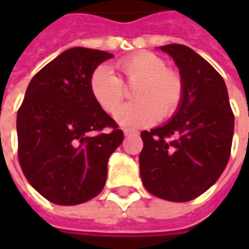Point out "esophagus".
I'll use <instances>...</instances> for the list:
<instances>
[{
	"mask_svg": "<svg viewBox=\"0 0 249 249\" xmlns=\"http://www.w3.org/2000/svg\"><path fill=\"white\" fill-rule=\"evenodd\" d=\"M124 135L128 137V136H132V135H139V132H137V130H133V129H125Z\"/></svg>",
	"mask_w": 249,
	"mask_h": 249,
	"instance_id": "1",
	"label": "esophagus"
}]
</instances>
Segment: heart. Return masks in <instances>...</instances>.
Segmentation results:
<instances>
[{"mask_svg":"<svg viewBox=\"0 0 249 249\" xmlns=\"http://www.w3.org/2000/svg\"><path fill=\"white\" fill-rule=\"evenodd\" d=\"M121 78L107 66H97L90 74L89 89L94 103L112 114L124 98V85H135L132 98L117 110L116 121L124 128H140L168 119L176 113L183 101L184 84L178 71L167 68L165 61L151 52H140L116 62Z\"/></svg>","mask_w":249,"mask_h":249,"instance_id":"b5f03b06","label":"heart"}]
</instances>
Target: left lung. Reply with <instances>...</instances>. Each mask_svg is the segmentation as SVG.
Returning <instances> with one entry per match:
<instances>
[{
    "instance_id": "left-lung-1",
    "label": "left lung",
    "mask_w": 249,
    "mask_h": 249,
    "mask_svg": "<svg viewBox=\"0 0 249 249\" xmlns=\"http://www.w3.org/2000/svg\"><path fill=\"white\" fill-rule=\"evenodd\" d=\"M183 78V101L168 123L141 132L139 157L144 187L157 197L183 203L212 187L228 164L235 116L217 71L191 48L160 46Z\"/></svg>"
}]
</instances>
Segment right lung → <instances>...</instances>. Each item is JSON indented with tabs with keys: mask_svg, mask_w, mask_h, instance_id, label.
Masks as SVG:
<instances>
[{
	"mask_svg": "<svg viewBox=\"0 0 249 249\" xmlns=\"http://www.w3.org/2000/svg\"><path fill=\"white\" fill-rule=\"evenodd\" d=\"M112 57L71 48L28 85L17 113L19 165L30 185L52 203L77 205L96 197L107 181L109 156L124 140L89 89L92 71Z\"/></svg>",
	"mask_w": 249,
	"mask_h": 249,
	"instance_id": "1",
	"label": "right lung"
}]
</instances>
